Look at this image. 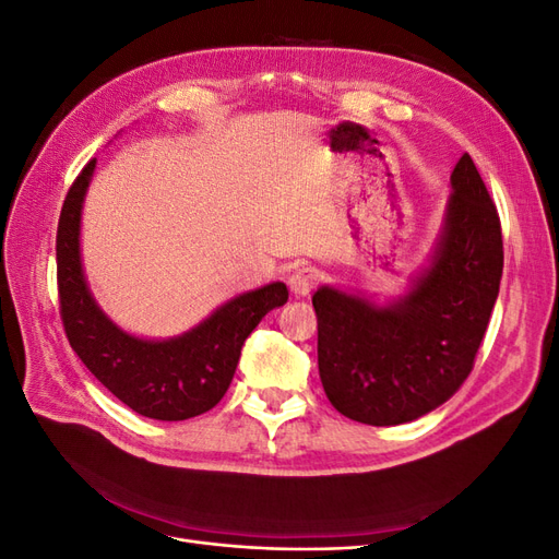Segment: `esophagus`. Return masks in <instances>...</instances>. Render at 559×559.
Segmentation results:
<instances>
[{
  "instance_id": "obj_1",
  "label": "esophagus",
  "mask_w": 559,
  "mask_h": 559,
  "mask_svg": "<svg viewBox=\"0 0 559 559\" xmlns=\"http://www.w3.org/2000/svg\"><path fill=\"white\" fill-rule=\"evenodd\" d=\"M317 286V270L312 267H296L292 277H289V289L296 298H306L312 294V289Z\"/></svg>"
}]
</instances>
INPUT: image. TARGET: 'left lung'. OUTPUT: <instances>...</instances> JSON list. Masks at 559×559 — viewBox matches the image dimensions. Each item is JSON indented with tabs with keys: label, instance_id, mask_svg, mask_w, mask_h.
I'll return each mask as SVG.
<instances>
[{
	"label": "left lung",
	"instance_id": "obj_1",
	"mask_svg": "<svg viewBox=\"0 0 559 559\" xmlns=\"http://www.w3.org/2000/svg\"><path fill=\"white\" fill-rule=\"evenodd\" d=\"M443 228L403 296L378 302L319 286L317 364L337 413L370 427L413 421L468 378L499 296L501 224L464 154L450 175Z\"/></svg>",
	"mask_w": 559,
	"mask_h": 559
}]
</instances>
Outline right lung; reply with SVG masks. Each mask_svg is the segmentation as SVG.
<instances>
[{
	"label": "right lung",
	"instance_id": "1",
	"mask_svg": "<svg viewBox=\"0 0 559 559\" xmlns=\"http://www.w3.org/2000/svg\"><path fill=\"white\" fill-rule=\"evenodd\" d=\"M95 163L72 183L58 222V294L67 341L91 373L134 413L160 421L207 413L228 392L249 333L289 298L286 284L273 282L235 296L173 337L158 341L123 331L97 306L81 261V214Z\"/></svg>",
	"mask_w": 559,
	"mask_h": 559
}]
</instances>
